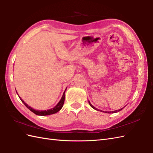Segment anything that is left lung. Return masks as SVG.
<instances>
[{
    "label": "left lung",
    "mask_w": 153,
    "mask_h": 153,
    "mask_svg": "<svg viewBox=\"0 0 153 153\" xmlns=\"http://www.w3.org/2000/svg\"><path fill=\"white\" fill-rule=\"evenodd\" d=\"M88 103H89V104H90V105L91 106L92 108H93V109H97V108H95L94 106L92 105L91 103L88 102ZM123 109V108H121V109H119V110H116V111H105V113H117V112H118V111H120V110H122Z\"/></svg>",
    "instance_id": "1"
}]
</instances>
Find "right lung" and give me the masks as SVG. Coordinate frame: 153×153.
I'll list each match as a JSON object with an SVG mask.
<instances>
[{"instance_id":"1","label":"right lung","mask_w":153,"mask_h":153,"mask_svg":"<svg viewBox=\"0 0 153 153\" xmlns=\"http://www.w3.org/2000/svg\"><path fill=\"white\" fill-rule=\"evenodd\" d=\"M65 92H64L62 97L61 99H60V102L57 104V105H56L55 107H54V108H52V109H48V110H47V111H46V110H45V111H39V110H36V109H33L32 108H30L29 105H28L26 104V103L25 102L19 97L21 99V102H22L23 104H25V105L28 109H30L32 112H33L34 113H35V114L37 115H43L44 116V115H49L53 114V113H55L56 112H58L59 111H60V109H61V108H62V106H63L64 102H65Z\"/></svg>"}]
</instances>
